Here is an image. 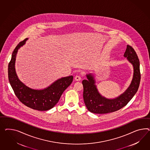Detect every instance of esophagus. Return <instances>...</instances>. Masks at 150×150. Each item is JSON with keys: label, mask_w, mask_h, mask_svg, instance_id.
I'll use <instances>...</instances> for the list:
<instances>
[{"label": "esophagus", "mask_w": 150, "mask_h": 150, "mask_svg": "<svg viewBox=\"0 0 150 150\" xmlns=\"http://www.w3.org/2000/svg\"><path fill=\"white\" fill-rule=\"evenodd\" d=\"M81 77L80 75H76L75 77V80L76 81H79L81 80Z\"/></svg>", "instance_id": "obj_1"}]
</instances>
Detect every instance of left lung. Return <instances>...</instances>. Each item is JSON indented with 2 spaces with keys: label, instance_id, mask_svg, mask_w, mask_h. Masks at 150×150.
I'll return each mask as SVG.
<instances>
[{
  "label": "left lung",
  "instance_id": "left-lung-1",
  "mask_svg": "<svg viewBox=\"0 0 150 150\" xmlns=\"http://www.w3.org/2000/svg\"><path fill=\"white\" fill-rule=\"evenodd\" d=\"M123 56L133 65V76L129 86L117 97L109 99L103 96L96 85L93 74H86L87 79L82 81L83 98L86 106L91 112L104 114L117 111L126 106L138 91L141 78L138 56L132 47L128 45Z\"/></svg>",
  "mask_w": 150,
  "mask_h": 150
}]
</instances>
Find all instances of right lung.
Masks as SVG:
<instances>
[{
  "mask_svg": "<svg viewBox=\"0 0 150 150\" xmlns=\"http://www.w3.org/2000/svg\"><path fill=\"white\" fill-rule=\"evenodd\" d=\"M28 39L20 42L12 52L8 65V80L15 95L23 104L33 109L46 111L56 105L62 93L73 82V76L62 77L44 89H33L25 85L17 75L15 62L18 50Z\"/></svg>",
  "mask_w": 150,
  "mask_h": 150,
  "instance_id": "obj_1",
  "label": "right lung"
}]
</instances>
